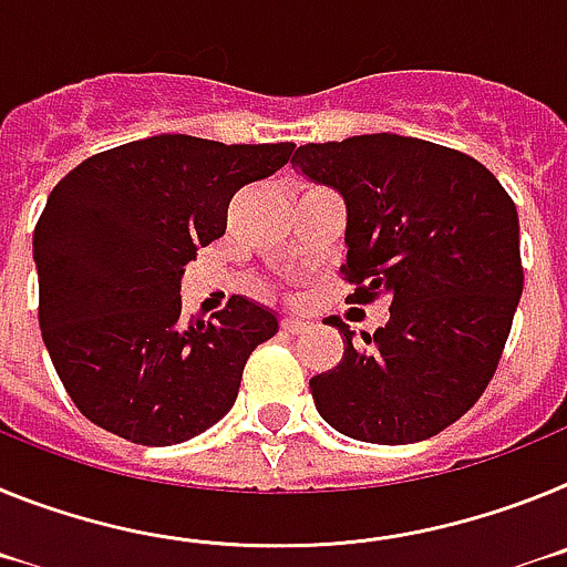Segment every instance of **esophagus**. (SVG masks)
I'll list each match as a JSON object with an SVG mask.
<instances>
[{"label": "esophagus", "mask_w": 567, "mask_h": 567, "mask_svg": "<svg viewBox=\"0 0 567 567\" xmlns=\"http://www.w3.org/2000/svg\"><path fill=\"white\" fill-rule=\"evenodd\" d=\"M308 328H311V322H305V319H293V317L282 319V331L288 333H305Z\"/></svg>", "instance_id": "esophagus-1"}]
</instances>
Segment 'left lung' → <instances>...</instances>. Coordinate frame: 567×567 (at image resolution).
Listing matches in <instances>:
<instances>
[{
	"label": "left lung",
	"mask_w": 567,
	"mask_h": 567,
	"mask_svg": "<svg viewBox=\"0 0 567 567\" xmlns=\"http://www.w3.org/2000/svg\"><path fill=\"white\" fill-rule=\"evenodd\" d=\"M293 171L339 190L348 210L351 302L385 297L377 333H342L339 365L311 379L317 411L359 442L436 436L488 388L522 297L519 216L488 167L400 134L299 145Z\"/></svg>",
	"instance_id": "1"
}]
</instances>
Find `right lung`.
Returning a JSON list of instances; mask_svg holds the SVG:
<instances>
[{
  "label": "right lung",
  "instance_id": "right-lung-1",
  "mask_svg": "<svg viewBox=\"0 0 567 567\" xmlns=\"http://www.w3.org/2000/svg\"><path fill=\"white\" fill-rule=\"evenodd\" d=\"M293 145H223L185 134L111 147L76 165L33 230L39 328L73 405L136 445H176L234 408L245 362L277 313L230 297L182 319V274L225 234L245 185Z\"/></svg>",
  "mask_w": 567,
  "mask_h": 567
}]
</instances>
